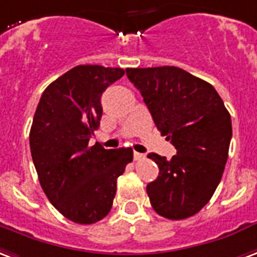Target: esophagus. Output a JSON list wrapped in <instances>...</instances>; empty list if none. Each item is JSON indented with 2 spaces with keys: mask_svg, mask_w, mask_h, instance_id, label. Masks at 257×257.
Masks as SVG:
<instances>
[{
  "mask_svg": "<svg viewBox=\"0 0 257 257\" xmlns=\"http://www.w3.org/2000/svg\"><path fill=\"white\" fill-rule=\"evenodd\" d=\"M143 158H144L143 154L138 153V151H135V153H134V159H135V161H140V159H143Z\"/></svg>",
  "mask_w": 257,
  "mask_h": 257,
  "instance_id": "34e87169",
  "label": "esophagus"
}]
</instances>
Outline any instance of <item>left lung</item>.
<instances>
[{"mask_svg": "<svg viewBox=\"0 0 257 257\" xmlns=\"http://www.w3.org/2000/svg\"><path fill=\"white\" fill-rule=\"evenodd\" d=\"M157 128L176 147L167 161L148 154L159 176L147 185L150 203L163 218L180 220L206 206L229 155L231 118L215 88L177 66L128 68Z\"/></svg>", "mask_w": 257, "mask_h": 257, "instance_id": "8db88e82", "label": "left lung"}]
</instances>
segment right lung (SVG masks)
<instances>
[{
	"label": "right lung",
	"mask_w": 257,
	"mask_h": 257,
	"mask_svg": "<svg viewBox=\"0 0 257 257\" xmlns=\"http://www.w3.org/2000/svg\"><path fill=\"white\" fill-rule=\"evenodd\" d=\"M125 70L79 65L43 91L30 132V148L43 192L75 223L103 219L113 206L117 178L134 159L132 148L90 146L102 117L103 91Z\"/></svg>",
	"instance_id": "obj_1"
}]
</instances>
